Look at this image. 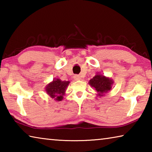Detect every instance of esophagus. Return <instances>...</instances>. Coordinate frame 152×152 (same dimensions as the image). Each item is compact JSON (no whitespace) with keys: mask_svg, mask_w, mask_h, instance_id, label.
Instances as JSON below:
<instances>
[{"mask_svg":"<svg viewBox=\"0 0 152 152\" xmlns=\"http://www.w3.org/2000/svg\"><path fill=\"white\" fill-rule=\"evenodd\" d=\"M74 78L76 80H80V76L79 75H74Z\"/></svg>","mask_w":152,"mask_h":152,"instance_id":"obj_1","label":"esophagus"}]
</instances>
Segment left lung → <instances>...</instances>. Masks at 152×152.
Wrapping results in <instances>:
<instances>
[{"label":"left lung","instance_id":"obj_1","mask_svg":"<svg viewBox=\"0 0 152 152\" xmlns=\"http://www.w3.org/2000/svg\"><path fill=\"white\" fill-rule=\"evenodd\" d=\"M113 83L111 79L100 74H97L94 76L91 80L89 84L91 86L94 87L95 90L98 92V95L103 96L104 93L107 92L111 89V85Z\"/></svg>","mask_w":152,"mask_h":152}]
</instances>
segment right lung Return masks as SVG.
I'll list each match as a JSON object with an SVG mask.
<instances>
[{"label":"right lung","instance_id":"obj_1","mask_svg":"<svg viewBox=\"0 0 152 152\" xmlns=\"http://www.w3.org/2000/svg\"><path fill=\"white\" fill-rule=\"evenodd\" d=\"M69 83V81H61L60 79H56L46 87V92L52 99L60 101L63 99V96Z\"/></svg>","mask_w":152,"mask_h":152}]
</instances>
